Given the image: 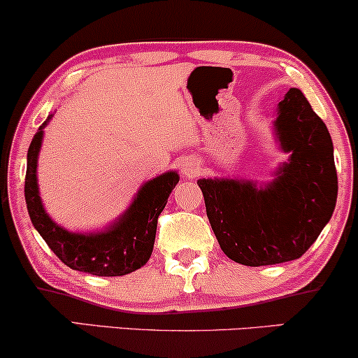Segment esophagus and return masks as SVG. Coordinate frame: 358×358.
<instances>
[{
  "label": "esophagus",
  "mask_w": 358,
  "mask_h": 358,
  "mask_svg": "<svg viewBox=\"0 0 358 358\" xmlns=\"http://www.w3.org/2000/svg\"><path fill=\"white\" fill-rule=\"evenodd\" d=\"M199 172H201V167L196 161H194V159H187V161L182 164L184 178H196Z\"/></svg>",
  "instance_id": "1"
}]
</instances>
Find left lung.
<instances>
[{
  "label": "left lung",
  "instance_id": "left-lung-1",
  "mask_svg": "<svg viewBox=\"0 0 358 358\" xmlns=\"http://www.w3.org/2000/svg\"><path fill=\"white\" fill-rule=\"evenodd\" d=\"M282 148L292 152L271 186L199 179L206 213L220 249L234 262L259 267L299 259L332 217L337 169L327 126L292 87L275 121Z\"/></svg>",
  "mask_w": 358,
  "mask_h": 358
}]
</instances>
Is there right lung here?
<instances>
[{"mask_svg": "<svg viewBox=\"0 0 358 358\" xmlns=\"http://www.w3.org/2000/svg\"><path fill=\"white\" fill-rule=\"evenodd\" d=\"M46 122L39 126L28 149L24 199L33 226L61 262L73 271L116 277L141 268L151 257L159 214L164 210L167 197L179 182V176L176 172H166L145 182L127 213L108 231L90 236L71 234L48 217L38 194L36 161Z\"/></svg>", "mask_w": 358, "mask_h": 358, "instance_id": "1", "label": "right lung"}]
</instances>
